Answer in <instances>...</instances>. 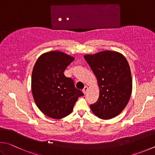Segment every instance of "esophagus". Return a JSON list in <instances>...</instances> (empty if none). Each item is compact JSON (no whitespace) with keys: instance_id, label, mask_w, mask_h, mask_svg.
<instances>
[{"instance_id":"obj_1","label":"esophagus","mask_w":155,"mask_h":155,"mask_svg":"<svg viewBox=\"0 0 155 155\" xmlns=\"http://www.w3.org/2000/svg\"><path fill=\"white\" fill-rule=\"evenodd\" d=\"M88 86H85V87H84V88L83 89V90H82V92H83V93L84 94H86V93H87V91H88Z\"/></svg>"}]
</instances>
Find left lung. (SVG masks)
Segmentation results:
<instances>
[{
	"label": "left lung",
	"instance_id": "obj_1",
	"mask_svg": "<svg viewBox=\"0 0 155 155\" xmlns=\"http://www.w3.org/2000/svg\"><path fill=\"white\" fill-rule=\"evenodd\" d=\"M99 87L97 101L90 105L97 117L109 120L122 112L128 104L132 92V78L129 64L123 54L105 50L84 56Z\"/></svg>",
	"mask_w": 155,
	"mask_h": 155
}]
</instances>
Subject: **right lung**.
<instances>
[{"instance_id": "obj_1", "label": "right lung", "mask_w": 155, "mask_h": 155, "mask_svg": "<svg viewBox=\"0 0 155 155\" xmlns=\"http://www.w3.org/2000/svg\"><path fill=\"white\" fill-rule=\"evenodd\" d=\"M74 59L62 51H51L41 54L35 62L31 78L32 96L38 108L48 117L61 119L70 114L78 99L84 95L71 78L64 75Z\"/></svg>"}]
</instances>
